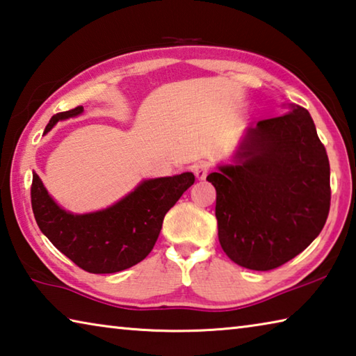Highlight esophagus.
<instances>
[{"label":"esophagus","mask_w":356,"mask_h":356,"mask_svg":"<svg viewBox=\"0 0 356 356\" xmlns=\"http://www.w3.org/2000/svg\"><path fill=\"white\" fill-rule=\"evenodd\" d=\"M210 171V166L206 161H200V163H196L193 166V172H195V176L197 180H204L207 177V174Z\"/></svg>","instance_id":"obj_1"}]
</instances>
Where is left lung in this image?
<instances>
[{
  "label": "left lung",
  "mask_w": 356,
  "mask_h": 356,
  "mask_svg": "<svg viewBox=\"0 0 356 356\" xmlns=\"http://www.w3.org/2000/svg\"><path fill=\"white\" fill-rule=\"evenodd\" d=\"M222 251L267 272L308 248L330 212V161L308 110L293 106L246 130L234 165L207 176Z\"/></svg>",
  "instance_id": "1"
}]
</instances>
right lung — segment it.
<instances>
[{
  "mask_svg": "<svg viewBox=\"0 0 356 356\" xmlns=\"http://www.w3.org/2000/svg\"><path fill=\"white\" fill-rule=\"evenodd\" d=\"M83 106L55 114L58 120L75 118ZM195 184L191 172L144 180L114 206L92 213L65 212L33 174L31 206L35 222L47 238L78 267L89 273H116L141 262L152 251L168 210Z\"/></svg>",
  "mask_w": 356,
  "mask_h": 356,
  "instance_id": "obj_1",
  "label": "right lung"
}]
</instances>
